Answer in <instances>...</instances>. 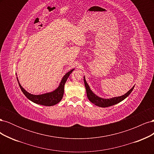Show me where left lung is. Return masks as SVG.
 <instances>
[{"label": "left lung", "mask_w": 154, "mask_h": 154, "mask_svg": "<svg viewBox=\"0 0 154 154\" xmlns=\"http://www.w3.org/2000/svg\"><path fill=\"white\" fill-rule=\"evenodd\" d=\"M83 80H84L86 92H87V96L88 100H89L93 104H94L95 105H97L100 107H108V106H112L114 105L119 103V102L123 101L126 98V97L129 96V94L132 92V91H133L134 88V86L131 89L129 90L127 93H126V94H125L122 96L114 97H112V98H110V99H104L96 96L94 93L91 90L89 86H88V83L85 80V76L83 77Z\"/></svg>", "instance_id": "8db88e82"}]
</instances>
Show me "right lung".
Returning <instances> with one entry per match:
<instances>
[{"label": "right lung", "instance_id": "add662e5", "mask_svg": "<svg viewBox=\"0 0 154 154\" xmlns=\"http://www.w3.org/2000/svg\"><path fill=\"white\" fill-rule=\"evenodd\" d=\"M74 69L71 70V71H69L68 72H67L66 74H65L64 76L62 79L61 82H60L58 87L57 88V89H55L53 92L45 93V94H40V95L31 94L28 92H27L20 84L19 81H18V79L17 77V78L22 92L24 93V94L29 100L38 105H42L44 106H53L57 104L62 100V97L63 96V92H64L65 83H66L69 75L71 74V72L74 71Z\"/></svg>", "mask_w": 154, "mask_h": 154}]
</instances>
